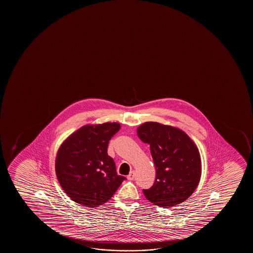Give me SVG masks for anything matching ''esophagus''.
<instances>
[{"label":"esophagus","mask_w":253,"mask_h":253,"mask_svg":"<svg viewBox=\"0 0 253 253\" xmlns=\"http://www.w3.org/2000/svg\"><path fill=\"white\" fill-rule=\"evenodd\" d=\"M134 178H135V172L134 171H131L130 173H128V176H127V179L128 180H134Z\"/></svg>","instance_id":"1"}]
</instances>
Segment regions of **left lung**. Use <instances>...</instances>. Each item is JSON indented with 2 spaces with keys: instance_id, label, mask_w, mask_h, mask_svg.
<instances>
[{
  "instance_id": "8db88e82",
  "label": "left lung",
  "mask_w": 253,
  "mask_h": 253,
  "mask_svg": "<svg viewBox=\"0 0 253 253\" xmlns=\"http://www.w3.org/2000/svg\"><path fill=\"white\" fill-rule=\"evenodd\" d=\"M137 135L150 146L156 170L152 187L143 189L145 197L166 208L186 201L201 180V156L194 142L179 128L154 122L141 125Z\"/></svg>"
}]
</instances>
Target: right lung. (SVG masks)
<instances>
[{"mask_svg":"<svg viewBox=\"0 0 253 253\" xmlns=\"http://www.w3.org/2000/svg\"><path fill=\"white\" fill-rule=\"evenodd\" d=\"M118 123L85 125L70 135L56 157V175L73 201L96 208L111 199L125 176L118 175L108 156L109 141L119 130Z\"/></svg>","mask_w":253,"mask_h":253,"instance_id":"obj_1","label":"right lung"}]
</instances>
